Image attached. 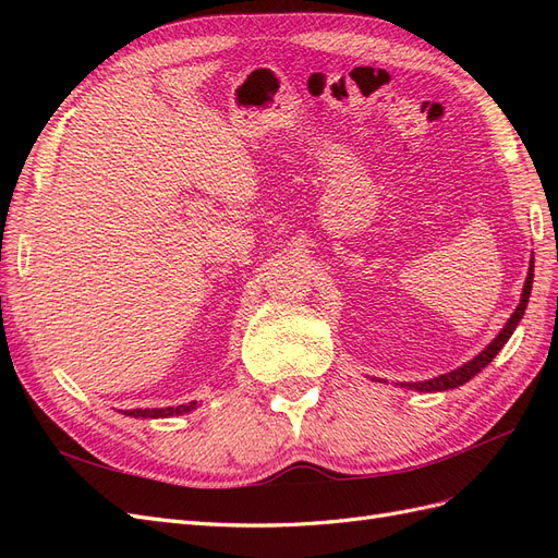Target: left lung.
Instances as JSON below:
<instances>
[{"label": "left lung", "instance_id": "1", "mask_svg": "<svg viewBox=\"0 0 558 558\" xmlns=\"http://www.w3.org/2000/svg\"><path fill=\"white\" fill-rule=\"evenodd\" d=\"M531 289H533V258H531V267H529V277H526V283H523V291H521V300L517 310L512 312V316L508 318V324L502 326V330L494 337L492 344H488L482 353H477L475 359L463 363L461 367L451 369V373H445L440 377H433V379H426V381H400L398 386L402 388H414V391H421V393H435V391H449V388H459L463 386L465 381H470L472 377H475L477 373H482V369L492 363L496 359V353L505 347V342L510 340L514 328L519 326V320L523 318V312H526V305H529V298H531Z\"/></svg>", "mask_w": 558, "mask_h": 558}]
</instances>
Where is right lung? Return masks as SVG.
Masks as SVG:
<instances>
[{"mask_svg": "<svg viewBox=\"0 0 558 558\" xmlns=\"http://www.w3.org/2000/svg\"><path fill=\"white\" fill-rule=\"evenodd\" d=\"M197 408V402H189V404H179V408H154V410H125V416H134V418H167V416H179L185 412H193Z\"/></svg>", "mask_w": 558, "mask_h": 558, "instance_id": "1", "label": "right lung"}]
</instances>
